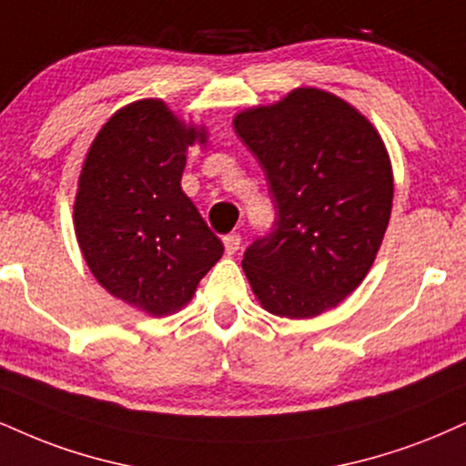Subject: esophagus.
I'll use <instances>...</instances> for the list:
<instances>
[{
	"label": "esophagus",
	"mask_w": 466,
	"mask_h": 466,
	"mask_svg": "<svg viewBox=\"0 0 466 466\" xmlns=\"http://www.w3.org/2000/svg\"><path fill=\"white\" fill-rule=\"evenodd\" d=\"M239 244H242V235L239 233L224 235V248H227L228 255H235L239 250Z\"/></svg>",
	"instance_id": "1"
}]
</instances>
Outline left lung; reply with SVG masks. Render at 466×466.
I'll list each match as a JSON object with an SVG mask.
<instances>
[{"mask_svg":"<svg viewBox=\"0 0 466 466\" xmlns=\"http://www.w3.org/2000/svg\"><path fill=\"white\" fill-rule=\"evenodd\" d=\"M277 209L242 268L269 313L315 318L352 294L380 248L393 200L389 155L346 101L300 88L235 116Z\"/></svg>","mask_w":466,"mask_h":466,"instance_id":"left-lung-1","label":"left lung"}]
</instances>
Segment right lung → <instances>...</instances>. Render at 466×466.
I'll return each mask as SVG.
<instances>
[{"mask_svg":"<svg viewBox=\"0 0 466 466\" xmlns=\"http://www.w3.org/2000/svg\"><path fill=\"white\" fill-rule=\"evenodd\" d=\"M203 131L162 101H137L103 125L86 157L75 233L96 280L151 315L177 311L224 246L181 189L186 151Z\"/></svg>","mask_w":466,"mask_h":466,"instance_id":"1","label":"right lung"}]
</instances>
